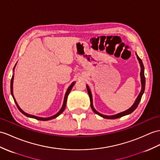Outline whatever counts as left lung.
<instances>
[{"label":"left lung","mask_w":160,"mask_h":160,"mask_svg":"<svg viewBox=\"0 0 160 160\" xmlns=\"http://www.w3.org/2000/svg\"><path fill=\"white\" fill-rule=\"evenodd\" d=\"M136 57H137V59H138V60L139 62L140 66H141V74H140V75H141V92H140V93L138 94L137 98L136 99L135 102L133 104V105H132V106L129 108V109H128V110L123 111V112H119V113H118V114L114 115H105L101 114V113H100V112H98V111H97L94 108H93V100H92V93H91V91H90V89H89L88 85H86L87 90H88V94H89V99H90L91 108H92V111L94 112L95 113H96L97 115H98L100 117H102V118H105V119H118V118H122V117H123V116H125V115H129V114L132 113V112H133L136 108H137L138 105V104L140 102V101H141V98H142V96L143 94V93H144V92H145V73H144V71H145V68H144V66H143V64H142V62L141 58H140L137 56V54L136 53Z\"/></svg>","instance_id":"left-lung-1"}]
</instances>
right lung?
Returning <instances> with one entry per match:
<instances>
[{
	"label": "right lung",
	"instance_id": "add662e5",
	"mask_svg": "<svg viewBox=\"0 0 160 160\" xmlns=\"http://www.w3.org/2000/svg\"><path fill=\"white\" fill-rule=\"evenodd\" d=\"M15 67H14V68H13V71H14ZM13 78H14V75L12 76V78H11V95H12V96H13V100H14V101H15V104H16V106H17V107L18 108V109L19 110V111H20V112H22V114H24V115H26V117H28V118H34V119H37V120H41V121H48V120H50V119H52L56 118H57L58 116H59V115L62 113V112L64 111L65 108H66V104H67L68 96V94H69L70 92L71 91V89H72V87L74 86V85H75V82H72V83H71V85L69 86V88H68L67 91V92H66L65 96H64V102H63V105H62L61 109H60L59 111H58L56 115H53V116H52V117H49V118H40V117H37V116H35V115H30V114L26 113V112H25L24 111L22 110V108L19 107L18 104L17 103L16 100H15V98H14V96H13Z\"/></svg>",
	"mask_w": 160,
	"mask_h": 160
}]
</instances>
